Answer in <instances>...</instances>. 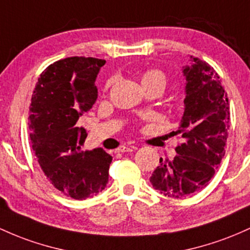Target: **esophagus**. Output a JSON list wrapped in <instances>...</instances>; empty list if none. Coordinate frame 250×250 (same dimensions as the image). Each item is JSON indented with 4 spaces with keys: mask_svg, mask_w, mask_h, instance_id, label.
Segmentation results:
<instances>
[{
    "mask_svg": "<svg viewBox=\"0 0 250 250\" xmlns=\"http://www.w3.org/2000/svg\"><path fill=\"white\" fill-rule=\"evenodd\" d=\"M136 147L135 146H120L116 148V152L117 153H125V152H133V150H135Z\"/></svg>",
    "mask_w": 250,
    "mask_h": 250,
    "instance_id": "esophagus-1",
    "label": "esophagus"
}]
</instances>
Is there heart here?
<instances>
[{"label":"heart","mask_w":250,"mask_h":250,"mask_svg":"<svg viewBox=\"0 0 250 250\" xmlns=\"http://www.w3.org/2000/svg\"><path fill=\"white\" fill-rule=\"evenodd\" d=\"M166 75L161 70L158 68H149V70L145 71L144 75L141 76V82L142 85L145 87L146 86H153V85H158V86L165 87L166 85ZM111 85V81H109L106 83V87H109Z\"/></svg>","instance_id":"heart-1"}]
</instances>
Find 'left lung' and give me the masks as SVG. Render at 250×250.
<instances>
[{"mask_svg": "<svg viewBox=\"0 0 250 250\" xmlns=\"http://www.w3.org/2000/svg\"><path fill=\"white\" fill-rule=\"evenodd\" d=\"M186 77L185 111L175 134L183 142L175 148L173 160H163L149 178L164 196L183 198L209 184L226 154L230 108L218 73L208 62L191 56Z\"/></svg>", "mask_w": 250, "mask_h": 250, "instance_id": "left-lung-1", "label": "left lung"}]
</instances>
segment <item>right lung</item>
<instances>
[{"label":"right lung","mask_w":250,"mask_h":250,"mask_svg":"<svg viewBox=\"0 0 250 250\" xmlns=\"http://www.w3.org/2000/svg\"><path fill=\"white\" fill-rule=\"evenodd\" d=\"M104 59L70 57L54 62L38 79L29 106L32 148L57 190L73 199L104 190L112 156L102 148L83 152L86 138L77 125L97 100L95 81Z\"/></svg>","instance_id":"right-lung-1"}]
</instances>
